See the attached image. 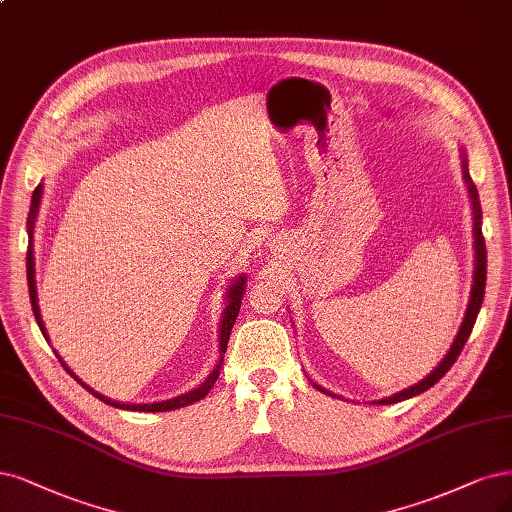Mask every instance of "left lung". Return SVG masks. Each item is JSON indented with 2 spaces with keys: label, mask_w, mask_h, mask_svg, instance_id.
<instances>
[{
  "label": "left lung",
  "mask_w": 512,
  "mask_h": 512,
  "mask_svg": "<svg viewBox=\"0 0 512 512\" xmlns=\"http://www.w3.org/2000/svg\"><path fill=\"white\" fill-rule=\"evenodd\" d=\"M462 173H464V182L468 186V197L472 201V216H474V284H472V292H470V303H468V309H466V315H464V322L460 326V332H457V337L451 345V349L447 351V356L443 358V362H440L432 373L421 379L419 383L407 387V390H402L394 396H387V398H381V400H373V404H394V402H400V400H407V398H413L421 392L430 390V387L438 381L443 379L447 370L455 364L457 356L462 354V349L470 337V332L474 328V322H477V315L481 311V303H483V296H485V279H487V250H485V239H483V231H481V203H479V192H477V186H474L472 178H470V171H468V158H466V152L462 150ZM317 390L328 394V396H337L332 394L328 390H324V387L315 385ZM341 398V396H337Z\"/></svg>",
  "instance_id": "left-lung-1"
}]
</instances>
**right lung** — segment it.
<instances>
[{
	"mask_svg": "<svg viewBox=\"0 0 512 512\" xmlns=\"http://www.w3.org/2000/svg\"><path fill=\"white\" fill-rule=\"evenodd\" d=\"M40 201H42V184L33 190V197H31V207H29V218H27V233H29V248H27V284H29V298H31V309H33V315H35V322H38L44 339L48 341V334H46V328H44V322L40 317V307H38V290H35V262H33V224H35V216H38V209H40ZM243 292H245V277L239 275L233 286H228V305L222 313V324H220V362L216 364V368L211 370V373L207 375V379L195 387V390H190L182 396H175L171 400H163V402H152V404H125V402H116V400H110L101 396L99 392L91 390L86 383H82L72 370L67 368V364L61 360V356L57 354V358L61 360V364L65 366V370L69 375H72L82 387H86L88 392H91L95 398H99L101 402L105 404H112V407L116 409H127V411H144V413H161V411H175V409H182V407H188V404L197 402L201 398H205L209 394L211 387H214L218 375H220V368H222V358H224V351H226V345H228V339H231V330H233V324L237 320L239 315V309H241V298H243Z\"/></svg>",
	"mask_w": 512,
	"mask_h": 512,
	"instance_id": "obj_1",
	"label": "right lung"
}]
</instances>
